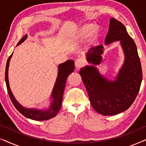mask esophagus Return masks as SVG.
I'll use <instances>...</instances> for the list:
<instances>
[{
    "instance_id": "obj_1",
    "label": "esophagus",
    "mask_w": 146,
    "mask_h": 146,
    "mask_svg": "<svg viewBox=\"0 0 146 146\" xmlns=\"http://www.w3.org/2000/svg\"><path fill=\"white\" fill-rule=\"evenodd\" d=\"M85 65V60L82 58H79L76 60L75 61V66L76 68H80L81 67L84 66Z\"/></svg>"
}]
</instances>
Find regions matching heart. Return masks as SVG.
<instances>
[{
  "instance_id": "b5f03b06",
  "label": "heart",
  "mask_w": 146,
  "mask_h": 146,
  "mask_svg": "<svg viewBox=\"0 0 146 146\" xmlns=\"http://www.w3.org/2000/svg\"><path fill=\"white\" fill-rule=\"evenodd\" d=\"M96 27L94 25H89L86 26V27L82 29V35L84 36H90L92 35L96 31Z\"/></svg>"
}]
</instances>
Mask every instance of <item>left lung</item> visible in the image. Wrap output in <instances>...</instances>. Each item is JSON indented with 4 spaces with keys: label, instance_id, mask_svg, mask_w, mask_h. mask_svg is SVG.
<instances>
[{
    "label": "left lung",
    "instance_id": "8db88e82",
    "mask_svg": "<svg viewBox=\"0 0 146 146\" xmlns=\"http://www.w3.org/2000/svg\"><path fill=\"white\" fill-rule=\"evenodd\" d=\"M118 40L125 60L114 81L108 80L102 76L94 66H86L79 72L92 106L104 115H114L128 109L134 102L142 81V70L136 45L125 26L111 18L105 45ZM103 52L102 45L92 48L86 54L88 62L98 64L102 61Z\"/></svg>",
    "mask_w": 146,
    "mask_h": 146
}]
</instances>
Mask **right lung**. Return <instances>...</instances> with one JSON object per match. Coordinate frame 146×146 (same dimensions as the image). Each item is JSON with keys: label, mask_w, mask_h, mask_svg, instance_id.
Returning <instances> with one entry per match:
<instances>
[{"label": "right lung", "mask_w": 146, "mask_h": 146, "mask_svg": "<svg viewBox=\"0 0 146 146\" xmlns=\"http://www.w3.org/2000/svg\"><path fill=\"white\" fill-rule=\"evenodd\" d=\"M27 35H26L19 42L17 46L23 43L27 39ZM12 56H13V54L10 56L7 60L5 70V81L6 84H7L8 93H9L10 98H11L12 102H13V105L15 106V107L24 116L31 119H34V120H47V119H51L56 116L61 108L62 102L63 94L64 91L67 78L74 70V62L72 60H68L66 61L65 62L59 64L58 73L55 85L54 86L52 92L51 94L52 102L49 108H46L45 110H38L35 108H27L22 106L18 102L17 100L15 99V96H14L13 93H12L11 90L10 88L9 76H8L9 62L10 60H11Z\"/></svg>", "instance_id": "1"}]
</instances>
